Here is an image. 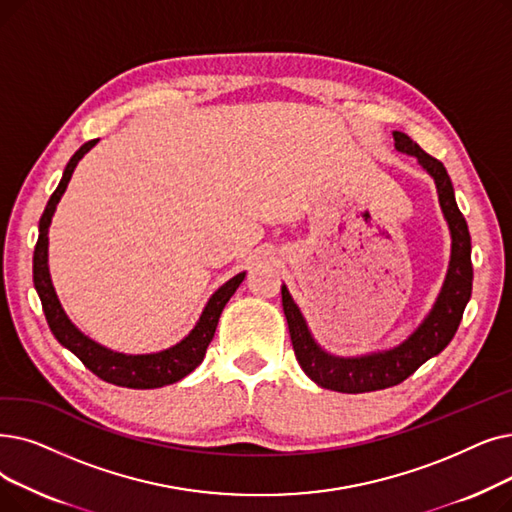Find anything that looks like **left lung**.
<instances>
[{
  "mask_svg": "<svg viewBox=\"0 0 512 512\" xmlns=\"http://www.w3.org/2000/svg\"><path fill=\"white\" fill-rule=\"evenodd\" d=\"M393 140L395 150L408 154V157H416L422 171H427L435 182L439 207L452 238L448 272L429 314L420 320V324L402 343L360 355H337L326 351L316 341V337L311 335V328L303 316V311L295 303L293 295L288 293L286 284H282V309L288 332H291L297 362L311 381L330 391L366 393L387 389L406 381L416 368H420L427 360L435 358V355L448 347L462 320V311L471 299V234L456 205L450 175L446 167L437 159L429 157L408 133L393 131Z\"/></svg>",
  "mask_w": 512,
  "mask_h": 512,
  "instance_id": "8db88e82",
  "label": "left lung"
}]
</instances>
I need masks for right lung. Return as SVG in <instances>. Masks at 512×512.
Segmentation results:
<instances>
[{"mask_svg":"<svg viewBox=\"0 0 512 512\" xmlns=\"http://www.w3.org/2000/svg\"><path fill=\"white\" fill-rule=\"evenodd\" d=\"M96 144L98 140L85 142L73 154L71 161L66 163L62 171V180L54 190V194L50 196L48 207L39 219V238H37L35 255H33L35 291L41 299L43 314H46L52 335L58 339L62 347L75 353L77 358L96 376H100L102 381L113 383L117 387H129V389H157V387L173 385L177 381H182L184 376H188L196 366H201L207 347L213 341L221 311H224L226 303L232 299V295L242 284L247 272H240L228 282L221 284L205 303L201 316H198L196 324L192 326L188 335L167 349L150 351V353H125V351L110 349L94 341L92 337H87L85 332H81L75 326V322L66 316V311L56 295L50 265H48V247H50L48 234H50L56 207L60 203L66 186L71 182L75 167Z\"/></svg>","mask_w":512,"mask_h":512,"instance_id":"right-lung-1","label":"right lung"}]
</instances>
